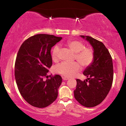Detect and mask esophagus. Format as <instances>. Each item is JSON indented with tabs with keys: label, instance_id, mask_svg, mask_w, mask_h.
Returning <instances> with one entry per match:
<instances>
[{
	"label": "esophagus",
	"instance_id": "34e87169",
	"mask_svg": "<svg viewBox=\"0 0 126 126\" xmlns=\"http://www.w3.org/2000/svg\"><path fill=\"white\" fill-rule=\"evenodd\" d=\"M63 80H69V78H68V77H63Z\"/></svg>",
	"mask_w": 126,
	"mask_h": 126
}]
</instances>
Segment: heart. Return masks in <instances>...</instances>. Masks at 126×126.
Segmentation results:
<instances>
[{"mask_svg":"<svg viewBox=\"0 0 126 126\" xmlns=\"http://www.w3.org/2000/svg\"><path fill=\"white\" fill-rule=\"evenodd\" d=\"M67 46L75 53V58L80 64L84 67L88 66L92 63L94 59V53L92 49L89 47H84V45L81 42L77 40L68 41ZM60 47L58 45L53 47L51 52V58L53 61H57ZM81 66L78 62L72 63L63 62L55 66L54 70L56 73L65 77H69L79 71Z\"/></svg>","mask_w":126,"mask_h":126,"instance_id":"1","label":"heart"}]
</instances>
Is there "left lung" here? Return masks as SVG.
<instances>
[{"label": "left lung", "mask_w": 126, "mask_h": 126, "mask_svg": "<svg viewBox=\"0 0 126 126\" xmlns=\"http://www.w3.org/2000/svg\"><path fill=\"white\" fill-rule=\"evenodd\" d=\"M92 46L94 59L83 72L87 79L84 81L77 79L74 96L85 107L100 104L110 92L113 81V63L111 54L100 41L89 37L80 35Z\"/></svg>", "instance_id": "1"}]
</instances>
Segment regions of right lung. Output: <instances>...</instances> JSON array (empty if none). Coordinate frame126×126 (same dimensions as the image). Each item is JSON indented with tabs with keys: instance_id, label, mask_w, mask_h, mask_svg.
I'll return each instance as SVG.
<instances>
[{
	"instance_id": "right-lung-1",
	"label": "right lung",
	"mask_w": 126,
	"mask_h": 126,
	"mask_svg": "<svg viewBox=\"0 0 126 126\" xmlns=\"http://www.w3.org/2000/svg\"><path fill=\"white\" fill-rule=\"evenodd\" d=\"M62 39L53 35L40 34L23 42L15 63V77L19 91L29 104L45 108L56 100L62 77L56 75L43 80L52 65L51 47Z\"/></svg>"
}]
</instances>
